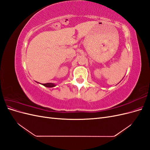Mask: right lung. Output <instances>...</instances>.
Listing matches in <instances>:
<instances>
[{
  "label": "right lung",
  "mask_w": 150,
  "mask_h": 150,
  "mask_svg": "<svg viewBox=\"0 0 150 150\" xmlns=\"http://www.w3.org/2000/svg\"><path fill=\"white\" fill-rule=\"evenodd\" d=\"M42 85L48 88H52L55 86V84H54L53 83H45V84H42Z\"/></svg>",
  "instance_id": "add662e5"
}]
</instances>
